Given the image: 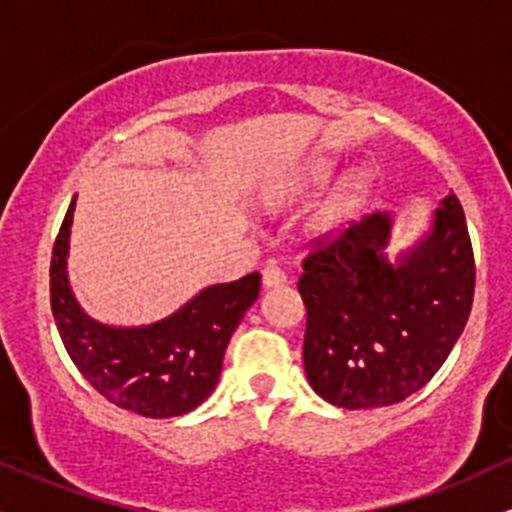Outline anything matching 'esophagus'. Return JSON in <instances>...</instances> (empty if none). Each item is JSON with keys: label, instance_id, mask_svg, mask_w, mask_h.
<instances>
[{"label": "esophagus", "instance_id": "1", "mask_svg": "<svg viewBox=\"0 0 512 512\" xmlns=\"http://www.w3.org/2000/svg\"><path fill=\"white\" fill-rule=\"evenodd\" d=\"M284 284H287V274L279 270V267L270 265L262 270V287L265 289H277V287H284Z\"/></svg>", "mask_w": 512, "mask_h": 512}]
</instances>
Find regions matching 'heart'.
Masks as SVG:
<instances>
[{"label":"heart","mask_w":512,"mask_h":512,"mask_svg":"<svg viewBox=\"0 0 512 512\" xmlns=\"http://www.w3.org/2000/svg\"><path fill=\"white\" fill-rule=\"evenodd\" d=\"M333 166L326 164V161H314L304 169V174L299 176L297 184L289 188L282 198L272 203V206L282 208L289 206L294 201H304V198L314 196L324 188L328 181H331ZM370 188H373V181L365 171H355V174L346 176L331 193L324 198V201L316 203V208L306 215L304 220V233L309 235L311 240H326L331 235H336L341 230V225L346 223L351 215L358 211L365 203V198L370 196Z\"/></svg>","instance_id":"obj_1"}]
</instances>
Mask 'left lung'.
Instances as JSON below:
<instances>
[{"label": "left lung", "instance_id": "obj_1", "mask_svg": "<svg viewBox=\"0 0 512 512\" xmlns=\"http://www.w3.org/2000/svg\"><path fill=\"white\" fill-rule=\"evenodd\" d=\"M392 215L373 213L304 260V370L316 395L373 410L422 390L471 314L473 250L454 193L395 260Z\"/></svg>", "mask_w": 512, "mask_h": 512}]
</instances>
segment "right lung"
Returning a JSON list of instances; mask_svg holds the SVG:
<instances>
[{
	"instance_id": "add662e5",
	"label": "right lung",
	"mask_w": 512,
	"mask_h": 512,
	"mask_svg": "<svg viewBox=\"0 0 512 512\" xmlns=\"http://www.w3.org/2000/svg\"><path fill=\"white\" fill-rule=\"evenodd\" d=\"M75 198L51 257V311L75 368L112 405L166 419L196 410L215 390L230 336L260 294V274L211 284L147 326L100 324L68 282Z\"/></svg>"
}]
</instances>
